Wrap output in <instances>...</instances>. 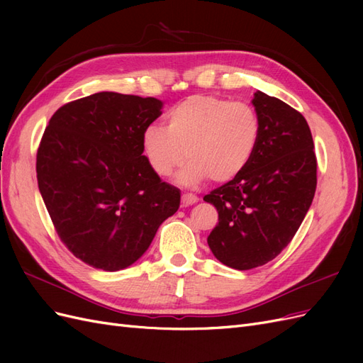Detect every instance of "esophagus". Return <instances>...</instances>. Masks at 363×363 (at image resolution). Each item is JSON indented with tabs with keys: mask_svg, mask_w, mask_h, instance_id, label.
Instances as JSON below:
<instances>
[{
	"mask_svg": "<svg viewBox=\"0 0 363 363\" xmlns=\"http://www.w3.org/2000/svg\"><path fill=\"white\" fill-rule=\"evenodd\" d=\"M196 201H199V196L194 195V194L186 192V194L182 195V204H183L184 207H186V206H192V204H195Z\"/></svg>",
	"mask_w": 363,
	"mask_h": 363,
	"instance_id": "esophagus-1",
	"label": "esophagus"
}]
</instances>
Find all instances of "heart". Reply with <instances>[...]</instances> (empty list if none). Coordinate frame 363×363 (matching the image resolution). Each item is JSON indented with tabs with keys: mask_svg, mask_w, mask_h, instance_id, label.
Masks as SVG:
<instances>
[{
	"mask_svg": "<svg viewBox=\"0 0 363 363\" xmlns=\"http://www.w3.org/2000/svg\"><path fill=\"white\" fill-rule=\"evenodd\" d=\"M260 131V116L251 104L194 95L168 113V127L150 124L142 147L159 177H169L188 157L179 175L182 184L195 186L208 177L225 183L247 168Z\"/></svg>",
	"mask_w": 363,
	"mask_h": 363,
	"instance_id": "1",
	"label": "heart"
}]
</instances>
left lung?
<instances>
[{
    "label": "left lung",
    "mask_w": 363,
    "mask_h": 363,
    "mask_svg": "<svg viewBox=\"0 0 363 363\" xmlns=\"http://www.w3.org/2000/svg\"><path fill=\"white\" fill-rule=\"evenodd\" d=\"M262 131L247 168L204 201L218 211L207 238L215 257L239 271L262 267L291 242L312 204L316 156L304 116L279 98H252Z\"/></svg>",
    "instance_id": "left-lung-1"
}]
</instances>
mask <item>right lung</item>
Wrapping results in <instances>:
<instances>
[{"label":"right lung","instance_id":"right-lung-1","mask_svg":"<svg viewBox=\"0 0 363 363\" xmlns=\"http://www.w3.org/2000/svg\"><path fill=\"white\" fill-rule=\"evenodd\" d=\"M162 106L98 92L57 108L43 131L36 155L43 203L65 247L96 269L135 263L179 211L180 191L142 155V133Z\"/></svg>","mask_w":363,"mask_h":363}]
</instances>
